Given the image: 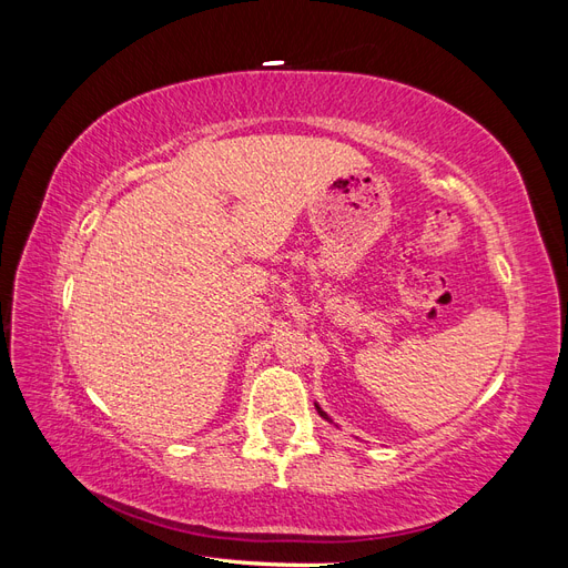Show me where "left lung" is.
I'll use <instances>...</instances> for the list:
<instances>
[{
	"mask_svg": "<svg viewBox=\"0 0 568 568\" xmlns=\"http://www.w3.org/2000/svg\"><path fill=\"white\" fill-rule=\"evenodd\" d=\"M315 407H317V412H320V415H322L324 419H329V417H326V415H324V412H322V407H320V405H315Z\"/></svg>",
	"mask_w": 568,
	"mask_h": 568,
	"instance_id": "1",
	"label": "left lung"
}]
</instances>
